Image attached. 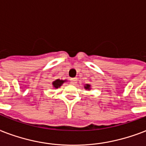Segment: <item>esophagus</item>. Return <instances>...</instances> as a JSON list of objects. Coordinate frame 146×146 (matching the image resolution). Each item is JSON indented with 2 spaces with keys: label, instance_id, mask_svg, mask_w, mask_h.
<instances>
[{
  "label": "esophagus",
  "instance_id": "1",
  "mask_svg": "<svg viewBox=\"0 0 146 146\" xmlns=\"http://www.w3.org/2000/svg\"><path fill=\"white\" fill-rule=\"evenodd\" d=\"M71 83L73 85H76L77 83V78H72L71 79Z\"/></svg>",
  "mask_w": 146,
  "mask_h": 146
}]
</instances>
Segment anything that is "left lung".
I'll use <instances>...</instances> for the list:
<instances>
[{"instance_id":"left-lung-1","label":"left lung","mask_w":146,"mask_h":146,"mask_svg":"<svg viewBox=\"0 0 146 146\" xmlns=\"http://www.w3.org/2000/svg\"><path fill=\"white\" fill-rule=\"evenodd\" d=\"M84 88L86 89V90H90V89H91V85L86 84L84 86Z\"/></svg>"}]
</instances>
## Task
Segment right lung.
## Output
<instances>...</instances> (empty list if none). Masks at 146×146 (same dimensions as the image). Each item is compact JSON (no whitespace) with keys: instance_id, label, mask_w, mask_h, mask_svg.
<instances>
[{"instance_id":"1","label":"right lung","mask_w":146,"mask_h":146,"mask_svg":"<svg viewBox=\"0 0 146 146\" xmlns=\"http://www.w3.org/2000/svg\"><path fill=\"white\" fill-rule=\"evenodd\" d=\"M65 82H66V80H60V79L55 80L54 81H53L52 82L53 88H54V89H58V88H60V87L62 85L64 84Z\"/></svg>"}]
</instances>
